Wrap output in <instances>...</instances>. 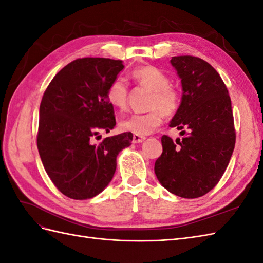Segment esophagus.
<instances>
[{
	"label": "esophagus",
	"instance_id": "1",
	"mask_svg": "<svg viewBox=\"0 0 263 263\" xmlns=\"http://www.w3.org/2000/svg\"><path fill=\"white\" fill-rule=\"evenodd\" d=\"M146 139L145 136H140V135H136L134 134L133 136V142H135V144H138V142H142Z\"/></svg>",
	"mask_w": 263,
	"mask_h": 263
}]
</instances>
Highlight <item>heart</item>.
Instances as JSON below:
<instances>
[{"label": "heart", "instance_id": "obj_1", "mask_svg": "<svg viewBox=\"0 0 263 263\" xmlns=\"http://www.w3.org/2000/svg\"><path fill=\"white\" fill-rule=\"evenodd\" d=\"M132 78L139 85L153 91L146 114H133L123 118L119 127L136 135H148L160 126L165 116L176 114L181 105V93L170 84V79L155 66H142L132 71ZM106 99L110 105L124 109L128 101V85L123 78H115L106 90Z\"/></svg>", "mask_w": 263, "mask_h": 263}]
</instances>
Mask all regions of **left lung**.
<instances>
[{
  "label": "left lung",
  "mask_w": 263,
  "mask_h": 263,
  "mask_svg": "<svg viewBox=\"0 0 263 263\" xmlns=\"http://www.w3.org/2000/svg\"><path fill=\"white\" fill-rule=\"evenodd\" d=\"M183 95L170 127L184 137H161L162 154L155 173L169 192L196 198L216 186L232 158L236 130L232 101L220 76L208 61L194 55L172 57Z\"/></svg>",
  "instance_id": "left-lung-1"
}]
</instances>
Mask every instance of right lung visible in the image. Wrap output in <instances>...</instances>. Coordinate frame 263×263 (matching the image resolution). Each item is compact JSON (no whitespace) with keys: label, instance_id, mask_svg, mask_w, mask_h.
Returning a JSON list of instances; mask_svg holds the SVG:
<instances>
[{"label":"right lung","instance_id":"obj_1","mask_svg":"<svg viewBox=\"0 0 263 263\" xmlns=\"http://www.w3.org/2000/svg\"><path fill=\"white\" fill-rule=\"evenodd\" d=\"M123 68L121 60L76 59L54 76L43 95L39 155L54 186L73 200L101 193L113 179L118 153L132 144V133L93 142L100 130L108 133L116 125L106 90Z\"/></svg>","mask_w":263,"mask_h":263}]
</instances>
